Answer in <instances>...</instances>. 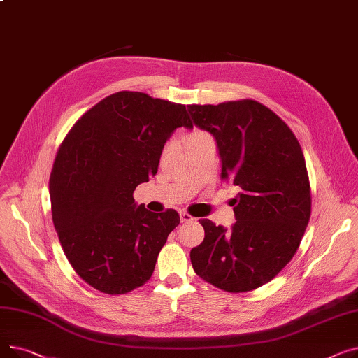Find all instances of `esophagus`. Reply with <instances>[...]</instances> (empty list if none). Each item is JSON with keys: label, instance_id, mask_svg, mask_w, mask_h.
Segmentation results:
<instances>
[{"label": "esophagus", "instance_id": "1", "mask_svg": "<svg viewBox=\"0 0 358 358\" xmlns=\"http://www.w3.org/2000/svg\"><path fill=\"white\" fill-rule=\"evenodd\" d=\"M180 219H181V222H184V223H190V222L194 220V217H193L192 215L187 213V212H181V213H180Z\"/></svg>", "mask_w": 358, "mask_h": 358}]
</instances>
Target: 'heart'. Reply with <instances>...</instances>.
I'll use <instances>...</instances> for the list:
<instances>
[{
  "instance_id": "obj_1",
  "label": "heart",
  "mask_w": 358,
  "mask_h": 358,
  "mask_svg": "<svg viewBox=\"0 0 358 358\" xmlns=\"http://www.w3.org/2000/svg\"><path fill=\"white\" fill-rule=\"evenodd\" d=\"M203 139H210V136L208 134H204V131H193L185 139V145H189L192 142H197V141H203Z\"/></svg>"
}]
</instances>
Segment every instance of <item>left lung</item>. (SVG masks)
Here are the masks:
<instances>
[{
	"instance_id": "1",
	"label": "left lung",
	"mask_w": 358,
	"mask_h": 358,
	"mask_svg": "<svg viewBox=\"0 0 358 358\" xmlns=\"http://www.w3.org/2000/svg\"><path fill=\"white\" fill-rule=\"evenodd\" d=\"M189 113L216 139L222 180L239 189L229 231L200 220L204 239L190 252L193 268L224 292L258 289L289 264L310 219L302 148L274 111L254 100L192 104Z\"/></svg>"
}]
</instances>
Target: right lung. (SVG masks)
I'll use <instances>...</instances> for the list:
<instances>
[{
  "label": "right lung",
  "instance_id": "right-lung-1",
  "mask_svg": "<svg viewBox=\"0 0 358 358\" xmlns=\"http://www.w3.org/2000/svg\"><path fill=\"white\" fill-rule=\"evenodd\" d=\"M181 126L193 127L184 104L120 91L84 113L61 143L49 178L52 219L69 264L91 287L123 294L152 275L180 216L146 210L134 192L157 174Z\"/></svg>",
  "mask_w": 358,
  "mask_h": 358
}]
</instances>
